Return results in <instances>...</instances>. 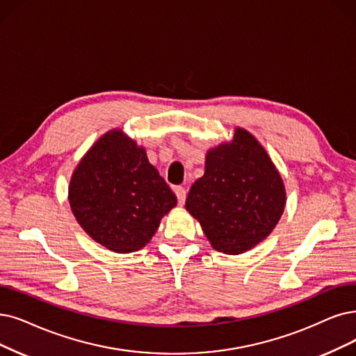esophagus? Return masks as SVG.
Segmentation results:
<instances>
[{
	"label": "esophagus",
	"instance_id": "obj_1",
	"mask_svg": "<svg viewBox=\"0 0 356 356\" xmlns=\"http://www.w3.org/2000/svg\"><path fill=\"white\" fill-rule=\"evenodd\" d=\"M175 194H177V198H178V204L182 206L184 203H186V197H187V191L184 187H177L175 188Z\"/></svg>",
	"mask_w": 356,
	"mask_h": 356
}]
</instances>
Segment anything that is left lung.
Here are the masks:
<instances>
[{
  "instance_id": "obj_1",
  "label": "left lung",
  "mask_w": 356,
  "mask_h": 356,
  "mask_svg": "<svg viewBox=\"0 0 356 356\" xmlns=\"http://www.w3.org/2000/svg\"><path fill=\"white\" fill-rule=\"evenodd\" d=\"M286 204L282 177L266 149L244 129L206 154L204 175L188 193L186 209L211 247L243 254L266 239Z\"/></svg>"
}]
</instances>
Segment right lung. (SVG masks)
<instances>
[{
    "label": "right lung",
    "mask_w": 356,
    "mask_h": 356,
    "mask_svg": "<svg viewBox=\"0 0 356 356\" xmlns=\"http://www.w3.org/2000/svg\"><path fill=\"white\" fill-rule=\"evenodd\" d=\"M68 200L86 234L120 254L143 248L177 206L145 147L121 130L104 134L83 156L70 181Z\"/></svg>",
    "instance_id": "1"
}]
</instances>
